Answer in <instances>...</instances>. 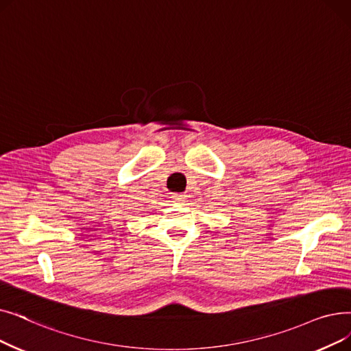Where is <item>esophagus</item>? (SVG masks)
I'll return each mask as SVG.
<instances>
[{
	"label": "esophagus",
	"instance_id": "1",
	"mask_svg": "<svg viewBox=\"0 0 351 351\" xmlns=\"http://www.w3.org/2000/svg\"><path fill=\"white\" fill-rule=\"evenodd\" d=\"M172 201L173 202H176V204H182V202H185V199H186V195L185 193H172Z\"/></svg>",
	"mask_w": 351,
	"mask_h": 351
}]
</instances>
